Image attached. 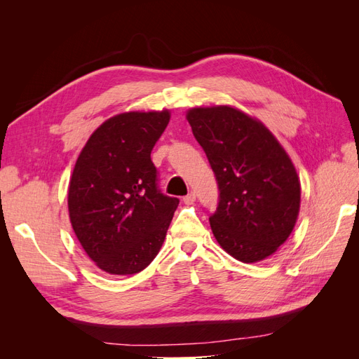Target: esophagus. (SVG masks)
Listing matches in <instances>:
<instances>
[{"mask_svg":"<svg viewBox=\"0 0 359 359\" xmlns=\"http://www.w3.org/2000/svg\"><path fill=\"white\" fill-rule=\"evenodd\" d=\"M182 201H184V203H186V205H191L194 201H196V194H194V191H190L187 196L182 198Z\"/></svg>","mask_w":359,"mask_h":359,"instance_id":"34e87169","label":"esophagus"}]
</instances>
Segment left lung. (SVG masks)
<instances>
[{
  "label": "left lung",
  "instance_id": "8db88e82",
  "mask_svg": "<svg viewBox=\"0 0 359 359\" xmlns=\"http://www.w3.org/2000/svg\"><path fill=\"white\" fill-rule=\"evenodd\" d=\"M187 119L219 184V206L210 215L217 243L244 264L266 259L298 219L301 186L292 160L259 119L235 107H193Z\"/></svg>",
  "mask_w": 359,
  "mask_h": 359
}]
</instances>
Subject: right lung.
<instances>
[{
  "instance_id": "right-lung-1",
  "label": "right lung",
  "mask_w": 359,
  "mask_h": 359,
  "mask_svg": "<svg viewBox=\"0 0 359 359\" xmlns=\"http://www.w3.org/2000/svg\"><path fill=\"white\" fill-rule=\"evenodd\" d=\"M169 111L126 112L104 121L76 160L69 215L85 253L114 276L153 262L180 201L163 194L151 151Z\"/></svg>"
}]
</instances>
